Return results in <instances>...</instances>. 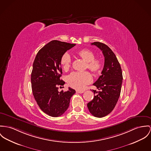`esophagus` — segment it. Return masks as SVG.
Returning <instances> with one entry per match:
<instances>
[{
  "instance_id": "1",
  "label": "esophagus",
  "mask_w": 151,
  "mask_h": 151,
  "mask_svg": "<svg viewBox=\"0 0 151 151\" xmlns=\"http://www.w3.org/2000/svg\"><path fill=\"white\" fill-rule=\"evenodd\" d=\"M84 92V91H81V90H77L76 93H82Z\"/></svg>"
}]
</instances>
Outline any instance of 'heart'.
<instances>
[{
    "label": "heart",
    "instance_id": "b5f03b06",
    "mask_svg": "<svg viewBox=\"0 0 151 151\" xmlns=\"http://www.w3.org/2000/svg\"><path fill=\"white\" fill-rule=\"evenodd\" d=\"M76 55L86 62V67L93 73H99L103 67L101 59L95 58V53L88 49H82L76 52ZM60 64L65 71L70 70L72 64V59L68 53H64L60 59ZM93 80L91 74L87 71L73 72L68 76L67 83L70 87L76 90H81L86 85L90 84Z\"/></svg>",
    "mask_w": 151,
    "mask_h": 151
}]
</instances>
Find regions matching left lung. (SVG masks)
<instances>
[{
  "label": "left lung",
  "mask_w": 151,
  "mask_h": 151,
  "mask_svg": "<svg viewBox=\"0 0 151 151\" xmlns=\"http://www.w3.org/2000/svg\"><path fill=\"white\" fill-rule=\"evenodd\" d=\"M91 44L102 50L104 64L102 75L93 84L99 91L93 90L94 94H96L88 103L87 107L93 116L102 118L110 113L118 102L122 83V72L115 54L109 47L99 42Z\"/></svg>",
  "instance_id": "8db88e82"
}]
</instances>
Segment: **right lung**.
Instances as JSON below:
<instances>
[{"label":"right lung","mask_w":151,"mask_h":151,"mask_svg":"<svg viewBox=\"0 0 151 151\" xmlns=\"http://www.w3.org/2000/svg\"><path fill=\"white\" fill-rule=\"evenodd\" d=\"M76 44L53 40L37 53L31 74L32 92L41 110L53 117L62 116L70 105L75 90L69 88L67 91L59 92L58 87L65 81L60 79L62 55Z\"/></svg>","instance_id":"1"}]
</instances>
